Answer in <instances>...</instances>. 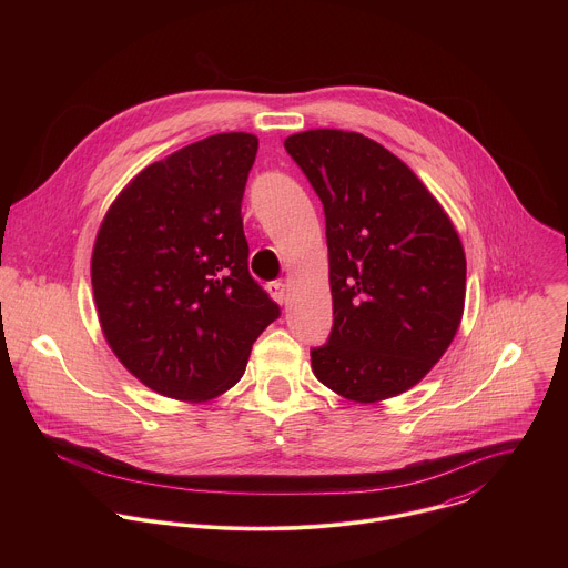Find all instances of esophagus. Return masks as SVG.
Returning a JSON list of instances; mask_svg holds the SVG:
<instances>
[{"mask_svg":"<svg viewBox=\"0 0 568 568\" xmlns=\"http://www.w3.org/2000/svg\"><path fill=\"white\" fill-rule=\"evenodd\" d=\"M267 290H270V294L274 296V301H278V303H285V301H287V285H285L283 281H272V283H267Z\"/></svg>","mask_w":568,"mask_h":568,"instance_id":"1","label":"esophagus"}]
</instances>
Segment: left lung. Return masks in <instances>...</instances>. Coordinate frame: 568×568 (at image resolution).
<instances>
[{"label":"left lung","mask_w":568,"mask_h":568,"mask_svg":"<svg viewBox=\"0 0 568 568\" xmlns=\"http://www.w3.org/2000/svg\"><path fill=\"white\" fill-rule=\"evenodd\" d=\"M326 213L333 331L310 351L321 384L377 402L418 384L465 303L460 237L425 184L377 141L344 130L285 139Z\"/></svg>","instance_id":"8db88e82"}]
</instances>
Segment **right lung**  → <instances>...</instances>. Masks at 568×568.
<instances>
[{
  "instance_id": "add662e5",
  "label": "right lung",
  "mask_w": 568,
  "mask_h": 568,
  "mask_svg": "<svg viewBox=\"0 0 568 568\" xmlns=\"http://www.w3.org/2000/svg\"><path fill=\"white\" fill-rule=\"evenodd\" d=\"M258 139L213 134L143 169L97 235L92 287L121 364L152 390L211 399L245 373L281 307L250 274L242 195Z\"/></svg>"
}]
</instances>
